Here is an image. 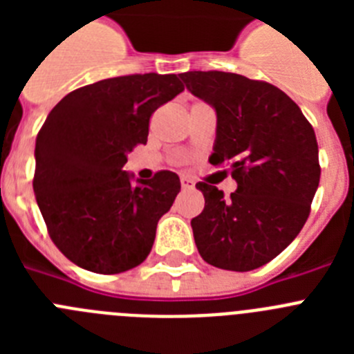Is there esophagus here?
Returning <instances> with one entry per match:
<instances>
[{"instance_id":"esophagus-1","label":"esophagus","mask_w":354,"mask_h":354,"mask_svg":"<svg viewBox=\"0 0 354 354\" xmlns=\"http://www.w3.org/2000/svg\"><path fill=\"white\" fill-rule=\"evenodd\" d=\"M180 186H183V189H192L193 180L187 179V177H180Z\"/></svg>"}]
</instances>
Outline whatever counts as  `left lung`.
<instances>
[{
	"label": "left lung",
	"instance_id": "obj_1",
	"mask_svg": "<svg viewBox=\"0 0 354 354\" xmlns=\"http://www.w3.org/2000/svg\"><path fill=\"white\" fill-rule=\"evenodd\" d=\"M187 90L216 109L212 165H228L237 189L225 196L207 183L205 207L192 220L205 262L252 271L273 261L310 214L321 167L314 127L274 84L221 71L180 74Z\"/></svg>",
	"mask_w": 354,
	"mask_h": 354
}]
</instances>
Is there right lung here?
<instances>
[{"instance_id": "1", "label": "right lung", "mask_w": 354, "mask_h": 354, "mask_svg": "<svg viewBox=\"0 0 354 354\" xmlns=\"http://www.w3.org/2000/svg\"><path fill=\"white\" fill-rule=\"evenodd\" d=\"M184 90L175 74H129L67 93L37 134L33 192L56 248L83 270L115 274L152 250L180 192L177 174L131 183L126 154L145 145L152 113Z\"/></svg>"}]
</instances>
